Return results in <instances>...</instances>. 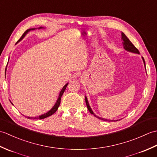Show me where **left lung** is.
Instances as JSON below:
<instances>
[{"label": "left lung", "instance_id": "obj_1", "mask_svg": "<svg viewBox=\"0 0 157 157\" xmlns=\"http://www.w3.org/2000/svg\"><path fill=\"white\" fill-rule=\"evenodd\" d=\"M121 40L123 41V48H124V49L125 50V51H128V52H133V53H136V54H140V52L136 48L134 45L132 44V43L131 42V41L129 40L128 38V37L125 35L124 33L121 32ZM142 58V60H143V62H144V67H146L145 66V61H144V59L143 57ZM85 100H86V106H87V108L88 109V111H90V113H91V114L94 115L96 117H97L98 119H100L101 120H103V121H118V120H111V119H105V118H102V117H98L96 115L94 114V113L93 112V111L92 110L90 106L89 105V102L88 101V98L86 96H85Z\"/></svg>", "mask_w": 157, "mask_h": 157}]
</instances>
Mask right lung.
<instances>
[{"label":"right lung","mask_w":157,"mask_h":157,"mask_svg":"<svg viewBox=\"0 0 157 157\" xmlns=\"http://www.w3.org/2000/svg\"><path fill=\"white\" fill-rule=\"evenodd\" d=\"M43 28H44V27H40V28H38V29H43ZM37 29V28H31V29H27V30H26L24 33H23V34L22 35L21 38H20V39L17 42H19V41H21V40L25 37V35L27 34L29 32H30V31H32V30H34V29ZM67 85H68V83H67V84H66L64 86H63V88H62L61 92H60V93H59V97H58L57 101H56V102H55V105L52 106V109H51V110H50V111H48L47 113H44V114H42V115H40V116H38V117H28V119H44V118H46V117H48L49 116H51V115L54 114V113H55L56 111H57V109H58L59 106V105H60V103H61V96H62L63 93H64V92H65V89H66V88H67ZM11 104L13 105L12 102H11Z\"/></svg>","instance_id":"add662e5"}]
</instances>
